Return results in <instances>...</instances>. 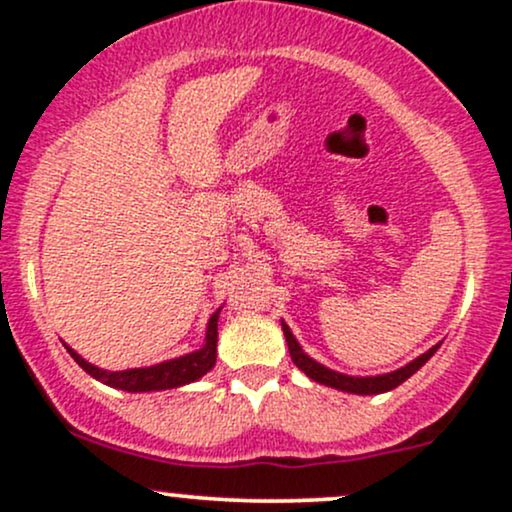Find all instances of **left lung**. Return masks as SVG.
Masks as SVG:
<instances>
[{
    "instance_id": "obj_1",
    "label": "left lung",
    "mask_w": 512,
    "mask_h": 512,
    "mask_svg": "<svg viewBox=\"0 0 512 512\" xmlns=\"http://www.w3.org/2000/svg\"><path fill=\"white\" fill-rule=\"evenodd\" d=\"M281 330H284V337H286V344H289V354H291V361L296 363L298 368L303 370L305 375H308L310 380H315V383L320 385H327V387H334V390H342V392H351V395H380V392H387V390H395L397 385H402L404 380L411 378V375L416 373L424 363L431 358L433 354L438 351V346H431V349L426 351V354H421L419 358H414V361L407 363L404 368H397L392 370V373H385V375H368V378H356V375H344V373H337V370H330L325 368L322 363H317L310 358L305 351L301 349V344L296 342V337H293V332L289 330V325H286L284 320H281Z\"/></svg>"
}]
</instances>
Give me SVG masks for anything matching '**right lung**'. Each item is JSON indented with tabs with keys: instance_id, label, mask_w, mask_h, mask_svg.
Here are the masks:
<instances>
[{
	"instance_id": "obj_1",
	"label": "right lung",
	"mask_w": 512,
	"mask_h": 512,
	"mask_svg": "<svg viewBox=\"0 0 512 512\" xmlns=\"http://www.w3.org/2000/svg\"><path fill=\"white\" fill-rule=\"evenodd\" d=\"M219 313L209 317L207 325V337H204V346L192 354H185L180 358H170V361L156 363L149 368H132V370H103L93 363H88L81 358L72 346H67V351L72 358L86 370L91 378L101 380V383L117 387V390L125 392H154V390H173V387L195 383V380L207 375L216 363V339H219Z\"/></svg>"
}]
</instances>
